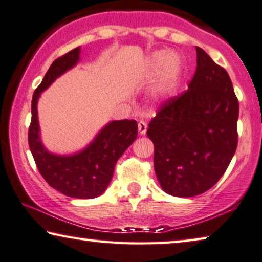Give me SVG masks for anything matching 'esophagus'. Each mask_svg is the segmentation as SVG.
Masks as SVG:
<instances>
[{
    "instance_id": "esophagus-1",
    "label": "esophagus",
    "mask_w": 262,
    "mask_h": 262,
    "mask_svg": "<svg viewBox=\"0 0 262 262\" xmlns=\"http://www.w3.org/2000/svg\"><path fill=\"white\" fill-rule=\"evenodd\" d=\"M146 130H147V124L144 122V120H140L138 123V131H139V135L144 136L146 134Z\"/></svg>"
}]
</instances>
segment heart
Segmentation results:
<instances>
[{
  "label": "heart",
  "mask_w": 262,
  "mask_h": 262,
  "mask_svg": "<svg viewBox=\"0 0 262 262\" xmlns=\"http://www.w3.org/2000/svg\"><path fill=\"white\" fill-rule=\"evenodd\" d=\"M146 75L154 78L162 72V80L159 84V91L163 93L169 92L175 84L178 70V61L168 51H159L154 53L147 60Z\"/></svg>",
  "instance_id": "obj_1"
}]
</instances>
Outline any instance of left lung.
I'll return each mask as SVG.
<instances>
[{
    "label": "left lung",
    "instance_id": "1",
    "mask_svg": "<svg viewBox=\"0 0 262 262\" xmlns=\"http://www.w3.org/2000/svg\"><path fill=\"white\" fill-rule=\"evenodd\" d=\"M188 90L159 106L146 135L155 146V172L163 190L191 197L226 172L237 146L238 100L225 68L196 47Z\"/></svg>",
    "mask_w": 262,
    "mask_h": 262
}]
</instances>
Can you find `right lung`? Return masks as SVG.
I'll return each mask as SVG.
<instances>
[{
	"mask_svg": "<svg viewBox=\"0 0 262 262\" xmlns=\"http://www.w3.org/2000/svg\"><path fill=\"white\" fill-rule=\"evenodd\" d=\"M79 55L80 47H77L54 60L34 92L28 144L39 172L52 188L74 199H94L106 190L117 161L137 138L138 126L134 119L115 120L106 125L80 152L71 156L48 152L39 135L37 99L56 78L77 65Z\"/></svg>",
	"mask_w": 262,
	"mask_h": 262,
	"instance_id": "obj_1",
	"label": "right lung"
}]
</instances>
